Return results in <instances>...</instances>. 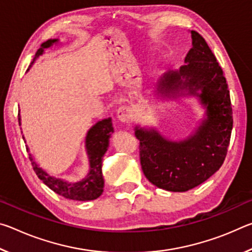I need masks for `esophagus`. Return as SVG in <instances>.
<instances>
[{"label": "esophagus", "mask_w": 252, "mask_h": 252, "mask_svg": "<svg viewBox=\"0 0 252 252\" xmlns=\"http://www.w3.org/2000/svg\"><path fill=\"white\" fill-rule=\"evenodd\" d=\"M117 117L122 122H129L131 119V110L129 106H121L117 111Z\"/></svg>", "instance_id": "obj_1"}]
</instances>
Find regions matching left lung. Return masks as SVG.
I'll use <instances>...</instances> for the list:
<instances>
[{"label": "left lung", "instance_id": "obj_1", "mask_svg": "<svg viewBox=\"0 0 252 252\" xmlns=\"http://www.w3.org/2000/svg\"><path fill=\"white\" fill-rule=\"evenodd\" d=\"M191 35L192 49L186 57L188 64L165 74L159 92L170 95L179 89H188L200 96L208 118L193 135L181 142L165 140L156 130L135 129L144 176L152 185L173 192L192 189L218 171L227 156L233 125L223 71L201 34L191 31ZM198 90H202L200 95Z\"/></svg>", "mask_w": 252, "mask_h": 252}]
</instances>
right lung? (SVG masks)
I'll use <instances>...</instances> for the list:
<instances>
[{"instance_id": "add662e5", "label": "right lung", "mask_w": 252, "mask_h": 252, "mask_svg": "<svg viewBox=\"0 0 252 252\" xmlns=\"http://www.w3.org/2000/svg\"><path fill=\"white\" fill-rule=\"evenodd\" d=\"M58 40H48L42 43L41 48L37 50L35 58L33 59L31 64H33L35 59L43 53L45 48L55 43ZM20 123V118H19ZM114 132L111 119H105L97 122L94 126H92L87 135V150L90 159V172L88 177L82 181L71 183L63 181L61 179L51 177L44 170H42L35 162H34L31 155L29 156L31 161L33 170L40 180L43 181L44 185L48 186L55 193L62 195L66 199L76 200V201H89L99 198L103 192V177H102V157L104 156L105 151L108 150L109 139L111 134ZM28 150V148H27Z\"/></svg>"}]
</instances>
